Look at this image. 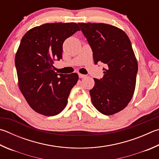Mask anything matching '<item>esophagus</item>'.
Listing matches in <instances>:
<instances>
[{
    "mask_svg": "<svg viewBox=\"0 0 159 159\" xmlns=\"http://www.w3.org/2000/svg\"><path fill=\"white\" fill-rule=\"evenodd\" d=\"M79 78H80V79H83V78L86 77V75L82 74H79Z\"/></svg>",
    "mask_w": 159,
    "mask_h": 159,
    "instance_id": "34e87169",
    "label": "esophagus"
}]
</instances>
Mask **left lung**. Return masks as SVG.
Returning a JSON list of instances; mask_svg holds the SVG:
<instances>
[{"mask_svg":"<svg viewBox=\"0 0 159 159\" xmlns=\"http://www.w3.org/2000/svg\"><path fill=\"white\" fill-rule=\"evenodd\" d=\"M78 24L92 48L94 64L106 65L103 78L94 79V86L89 90L92 104L103 115L117 113L128 105L135 88L138 62L131 41L113 25Z\"/></svg>","mask_w":159,"mask_h":159,"instance_id":"1","label":"left lung"}]
</instances>
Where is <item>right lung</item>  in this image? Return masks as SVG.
<instances>
[{"label": "right lung", "instance_id": "right-lung-1", "mask_svg": "<svg viewBox=\"0 0 159 159\" xmlns=\"http://www.w3.org/2000/svg\"><path fill=\"white\" fill-rule=\"evenodd\" d=\"M80 30L75 23L45 24L24 34L15 56L19 87L30 107L46 116L65 108L79 75L57 74L54 60L62 57L65 40Z\"/></svg>", "mask_w": 159, "mask_h": 159}]
</instances>
